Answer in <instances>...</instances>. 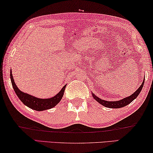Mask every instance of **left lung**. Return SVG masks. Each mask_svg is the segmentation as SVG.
<instances>
[{"label": "left lung", "mask_w": 153, "mask_h": 153, "mask_svg": "<svg viewBox=\"0 0 153 153\" xmlns=\"http://www.w3.org/2000/svg\"><path fill=\"white\" fill-rule=\"evenodd\" d=\"M143 85H144V79L143 82L141 84V85L140 86V87H139L134 94H132V95L128 96V97L121 99L120 100L107 101V100H102V99L99 98L98 97H97V96L94 95L93 93H92V96H93V98L95 99L97 102H98L100 104L103 105V106L108 107V108H121V107H123L125 106H126V105H128V104H130L131 102H132V101L134 100L137 96H138L139 94H140L142 88L143 87Z\"/></svg>", "instance_id": "obj_1"}]
</instances>
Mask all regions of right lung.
<instances>
[{
  "label": "right lung",
  "instance_id": "1",
  "mask_svg": "<svg viewBox=\"0 0 153 153\" xmlns=\"http://www.w3.org/2000/svg\"><path fill=\"white\" fill-rule=\"evenodd\" d=\"M10 79H11L12 87L16 93V96H18L20 100L23 104L26 105L27 107H30L36 111H44L46 109H49L53 108L56 106L61 99L63 97L64 90H65L66 85H64L59 93L56 94L55 96L51 98H39L34 97L33 96L30 95L24 92L21 91L20 89L17 87V86L14 82V78L12 74V71H10Z\"/></svg>",
  "mask_w": 153,
  "mask_h": 153
}]
</instances>
